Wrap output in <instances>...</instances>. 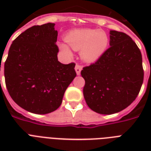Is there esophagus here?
<instances>
[{
    "instance_id": "1",
    "label": "esophagus",
    "mask_w": 151,
    "mask_h": 151,
    "mask_svg": "<svg viewBox=\"0 0 151 151\" xmlns=\"http://www.w3.org/2000/svg\"><path fill=\"white\" fill-rule=\"evenodd\" d=\"M82 70V66H81L80 64L77 63L75 66V70H76V73L78 75H80L81 74V71Z\"/></svg>"
}]
</instances>
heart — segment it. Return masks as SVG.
Wrapping results in <instances>:
<instances>
[{
  "label": "heart",
  "instance_id": "b5f03b06",
  "mask_svg": "<svg viewBox=\"0 0 151 151\" xmlns=\"http://www.w3.org/2000/svg\"><path fill=\"white\" fill-rule=\"evenodd\" d=\"M66 43L75 51H81V55L85 61H96L105 52L109 44L106 33L96 29H73L66 37ZM59 47L66 54H70L68 46L60 44Z\"/></svg>",
  "mask_w": 151,
  "mask_h": 151
}]
</instances>
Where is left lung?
Segmentation results:
<instances>
[{
  "instance_id": "left-lung-1",
  "label": "left lung",
  "mask_w": 151,
  "mask_h": 151,
  "mask_svg": "<svg viewBox=\"0 0 151 151\" xmlns=\"http://www.w3.org/2000/svg\"><path fill=\"white\" fill-rule=\"evenodd\" d=\"M110 34V48L81 72L85 81V102L101 114L128 107L138 96L144 76L142 54L133 40L116 30Z\"/></svg>"
}]
</instances>
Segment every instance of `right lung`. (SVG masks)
I'll return each instance as SVG.
<instances>
[{"label": "right lung", "instance_id": "1", "mask_svg": "<svg viewBox=\"0 0 151 151\" xmlns=\"http://www.w3.org/2000/svg\"><path fill=\"white\" fill-rule=\"evenodd\" d=\"M55 23L34 26L13 41L4 63L8 92L20 107L45 114L60 106L75 78V63L58 61Z\"/></svg>", "mask_w": 151, "mask_h": 151}]
</instances>
